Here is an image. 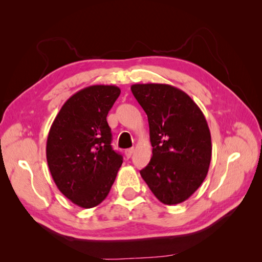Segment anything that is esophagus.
<instances>
[{
  "label": "esophagus",
  "mask_w": 262,
  "mask_h": 262,
  "mask_svg": "<svg viewBox=\"0 0 262 262\" xmlns=\"http://www.w3.org/2000/svg\"><path fill=\"white\" fill-rule=\"evenodd\" d=\"M133 153H134V148H133V147L132 148H127L126 151H125V154H126L127 158H130Z\"/></svg>",
  "instance_id": "1"
}]
</instances>
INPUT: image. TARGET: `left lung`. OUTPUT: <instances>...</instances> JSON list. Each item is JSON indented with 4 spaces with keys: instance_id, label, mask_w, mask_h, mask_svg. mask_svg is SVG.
I'll list each match as a JSON object with an SVG mask.
<instances>
[{
    "instance_id": "8db88e82",
    "label": "left lung",
    "mask_w": 262,
    "mask_h": 262,
    "mask_svg": "<svg viewBox=\"0 0 262 262\" xmlns=\"http://www.w3.org/2000/svg\"><path fill=\"white\" fill-rule=\"evenodd\" d=\"M145 111L152 159L141 176L161 203L185 202L205 180L211 159L210 132L205 116L187 93L169 84H133Z\"/></svg>"
}]
</instances>
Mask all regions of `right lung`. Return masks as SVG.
Masks as SVG:
<instances>
[{
	"label": "right lung",
	"instance_id": "1",
	"mask_svg": "<svg viewBox=\"0 0 262 262\" xmlns=\"http://www.w3.org/2000/svg\"><path fill=\"white\" fill-rule=\"evenodd\" d=\"M119 94L115 85L82 89L63 104L49 129V171L59 191L80 207L92 208L103 202L122 163L111 146L107 122Z\"/></svg>",
	"mask_w": 262,
	"mask_h": 262
}]
</instances>
